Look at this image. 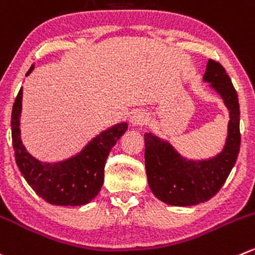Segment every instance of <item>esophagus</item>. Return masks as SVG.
<instances>
[{"label": "esophagus", "instance_id": "34e87169", "mask_svg": "<svg viewBox=\"0 0 255 255\" xmlns=\"http://www.w3.org/2000/svg\"><path fill=\"white\" fill-rule=\"evenodd\" d=\"M147 120H148L147 113L142 112V111H138V112H135L134 115L132 116L130 122H132L133 126H143L145 122H147Z\"/></svg>", "mask_w": 255, "mask_h": 255}]
</instances>
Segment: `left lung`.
Here are the masks:
<instances>
[{"mask_svg":"<svg viewBox=\"0 0 255 255\" xmlns=\"http://www.w3.org/2000/svg\"><path fill=\"white\" fill-rule=\"evenodd\" d=\"M204 81L221 95L229 110L228 138L224 149L207 160H187L172 145L144 133V160L148 184L159 201L170 206H196L209 201L226 183L241 149V111L237 91L219 62L209 59Z\"/></svg>","mask_w":255,"mask_h":255,"instance_id":"8db88e82","label":"left lung"}]
</instances>
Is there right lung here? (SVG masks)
<instances>
[{"label": "right lung", "mask_w": 255, "mask_h": 255, "mask_svg": "<svg viewBox=\"0 0 255 255\" xmlns=\"http://www.w3.org/2000/svg\"><path fill=\"white\" fill-rule=\"evenodd\" d=\"M33 66L28 70L31 73ZM22 88L12 107V144L18 169L37 196L53 206H83L100 193L105 178L108 154L127 130V123H120L93 138L75 157L59 163H42L24 149L19 130Z\"/></svg>", "instance_id": "1"}]
</instances>
